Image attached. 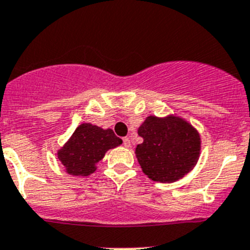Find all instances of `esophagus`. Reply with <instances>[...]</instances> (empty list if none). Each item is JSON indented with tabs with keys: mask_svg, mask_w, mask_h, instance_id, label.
<instances>
[{
	"mask_svg": "<svg viewBox=\"0 0 250 250\" xmlns=\"http://www.w3.org/2000/svg\"><path fill=\"white\" fill-rule=\"evenodd\" d=\"M123 146L127 147V148L128 147H131V141H129V138H123Z\"/></svg>",
	"mask_w": 250,
	"mask_h": 250,
	"instance_id": "34e87169",
	"label": "esophagus"
}]
</instances>
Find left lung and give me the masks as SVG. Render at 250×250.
Listing matches in <instances>:
<instances>
[{
  "instance_id": "8db88e82",
  "label": "left lung",
  "mask_w": 250,
  "mask_h": 250,
  "mask_svg": "<svg viewBox=\"0 0 250 250\" xmlns=\"http://www.w3.org/2000/svg\"><path fill=\"white\" fill-rule=\"evenodd\" d=\"M138 134L143 143L136 148V156L143 172L153 181H177L192 170L199 158V133L176 117H148Z\"/></svg>"
}]
</instances>
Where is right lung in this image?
<instances>
[{
  "label": "right lung",
  "mask_w": 250,
  "mask_h": 250,
  "mask_svg": "<svg viewBox=\"0 0 250 250\" xmlns=\"http://www.w3.org/2000/svg\"><path fill=\"white\" fill-rule=\"evenodd\" d=\"M122 143L112 129H102L93 125H82L75 129L69 142L58 153L66 171L77 176H88L109 148Z\"/></svg>",
  "instance_id": "obj_1"
}]
</instances>
